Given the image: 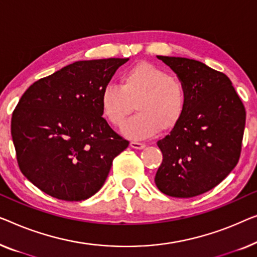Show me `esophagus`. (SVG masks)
Instances as JSON below:
<instances>
[{
    "label": "esophagus",
    "mask_w": 257,
    "mask_h": 257,
    "mask_svg": "<svg viewBox=\"0 0 257 257\" xmlns=\"http://www.w3.org/2000/svg\"><path fill=\"white\" fill-rule=\"evenodd\" d=\"M130 146H131L132 148H135V150H144V148L146 147V145L143 143H138V141H131Z\"/></svg>",
    "instance_id": "34e87169"
}]
</instances>
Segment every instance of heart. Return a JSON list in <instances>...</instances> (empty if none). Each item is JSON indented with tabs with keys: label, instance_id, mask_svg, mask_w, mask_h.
Returning a JSON list of instances; mask_svg holds the SVG:
<instances>
[{
	"label": "heart",
	"instance_id": "obj_1",
	"mask_svg": "<svg viewBox=\"0 0 257 257\" xmlns=\"http://www.w3.org/2000/svg\"><path fill=\"white\" fill-rule=\"evenodd\" d=\"M103 117L116 127H121L136 106L137 114L122 128L133 140L146 139L159 131L169 132L183 119L188 91L183 81L166 70L139 62L125 70L120 84H107L99 96Z\"/></svg>",
	"mask_w": 257,
	"mask_h": 257
}]
</instances>
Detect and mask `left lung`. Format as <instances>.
<instances>
[{
    "label": "left lung",
    "mask_w": 257,
    "mask_h": 257,
    "mask_svg": "<svg viewBox=\"0 0 257 257\" xmlns=\"http://www.w3.org/2000/svg\"><path fill=\"white\" fill-rule=\"evenodd\" d=\"M183 81V119L158 141L162 163L155 184L165 195L190 198L213 189L240 159L246 110L224 73L193 59L158 55Z\"/></svg>",
    "instance_id": "8db88e82"
}]
</instances>
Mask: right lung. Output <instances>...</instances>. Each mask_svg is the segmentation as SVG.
Here are the masks:
<instances>
[{"instance_id":"right-lung-1","label":"right lung","mask_w":257,"mask_h":257,"mask_svg":"<svg viewBox=\"0 0 257 257\" xmlns=\"http://www.w3.org/2000/svg\"><path fill=\"white\" fill-rule=\"evenodd\" d=\"M128 59L76 61L30 85L11 118L21 172L54 198L79 202L103 187L128 146L102 117L99 96Z\"/></svg>"}]
</instances>
